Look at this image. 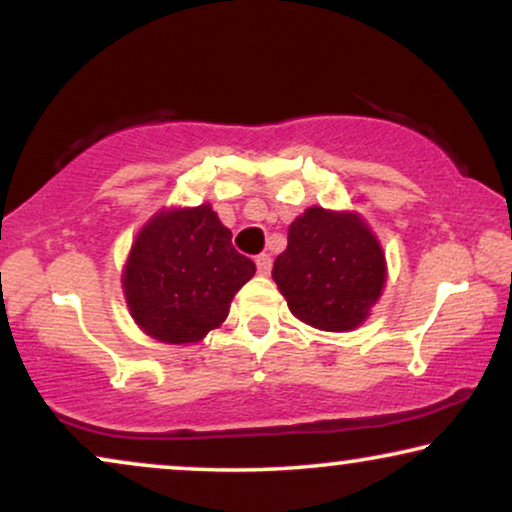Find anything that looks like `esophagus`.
I'll list each match as a JSON object with an SVG mask.
<instances>
[{"label":"esophagus","mask_w":512,"mask_h":512,"mask_svg":"<svg viewBox=\"0 0 512 512\" xmlns=\"http://www.w3.org/2000/svg\"><path fill=\"white\" fill-rule=\"evenodd\" d=\"M256 268H258V272H261V275H268L270 268H272V258L268 254L256 256Z\"/></svg>","instance_id":"1"}]
</instances>
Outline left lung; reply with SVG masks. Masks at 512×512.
Here are the masks:
<instances>
[{
	"mask_svg": "<svg viewBox=\"0 0 512 512\" xmlns=\"http://www.w3.org/2000/svg\"><path fill=\"white\" fill-rule=\"evenodd\" d=\"M293 317L319 331H352L387 282L380 242L359 214L310 207L289 226V244L272 268Z\"/></svg>",
	"mask_w": 512,
	"mask_h": 512,
	"instance_id": "8db88e82",
	"label": "left lung"
}]
</instances>
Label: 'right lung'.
Listing matches in <instances>:
<instances>
[{"instance_id": "add662e5", "label": "right lung", "mask_w": 512, "mask_h": 512, "mask_svg": "<svg viewBox=\"0 0 512 512\" xmlns=\"http://www.w3.org/2000/svg\"><path fill=\"white\" fill-rule=\"evenodd\" d=\"M254 272L212 207L163 209L132 242L123 291L146 335L186 345L223 324L230 300Z\"/></svg>"}]
</instances>
